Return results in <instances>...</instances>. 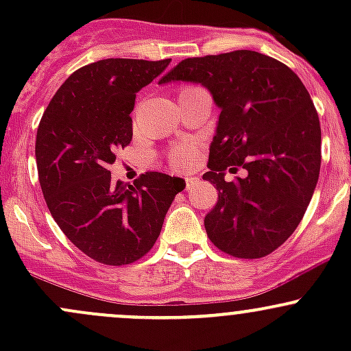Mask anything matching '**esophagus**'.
Segmentation results:
<instances>
[{"mask_svg": "<svg viewBox=\"0 0 351 351\" xmlns=\"http://www.w3.org/2000/svg\"><path fill=\"white\" fill-rule=\"evenodd\" d=\"M198 183V178H185V189L190 190Z\"/></svg>", "mask_w": 351, "mask_h": 351, "instance_id": "34e87169", "label": "esophagus"}]
</instances>
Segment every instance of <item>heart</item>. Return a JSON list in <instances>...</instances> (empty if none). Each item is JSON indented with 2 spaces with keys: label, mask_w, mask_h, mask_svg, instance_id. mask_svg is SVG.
I'll use <instances>...</instances> for the list:
<instances>
[{
  "label": "heart",
  "mask_w": 351,
  "mask_h": 351,
  "mask_svg": "<svg viewBox=\"0 0 351 351\" xmlns=\"http://www.w3.org/2000/svg\"><path fill=\"white\" fill-rule=\"evenodd\" d=\"M198 91H204V90L198 86H190V84H186V86L180 88L178 98L182 100V98L190 97V95L198 93ZM195 154H197L195 147L185 144V146L175 147V149L169 153V162H171V166L175 169H186L193 165V161H195Z\"/></svg>",
  "instance_id": "1"
}]
</instances>
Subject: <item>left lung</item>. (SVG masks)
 Returning <instances> with one entry per match:
<instances>
[{"mask_svg": "<svg viewBox=\"0 0 351 351\" xmlns=\"http://www.w3.org/2000/svg\"><path fill=\"white\" fill-rule=\"evenodd\" d=\"M193 81L221 108L204 180L219 200L208 239L234 258H263L302 221L321 168V125L309 91L284 62L254 51L190 58L159 80ZM247 169L228 182L225 171Z\"/></svg>", "mask_w": 351, "mask_h": 351, "instance_id": "left-lung-1", "label": "left lung"}]
</instances>
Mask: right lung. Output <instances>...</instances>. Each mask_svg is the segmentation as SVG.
Listing matches in <instances>:
<instances>
[{
	"instance_id": "1",
	"label": "right lung",
	"mask_w": 351,
	"mask_h": 351,
	"mask_svg": "<svg viewBox=\"0 0 351 351\" xmlns=\"http://www.w3.org/2000/svg\"><path fill=\"white\" fill-rule=\"evenodd\" d=\"M171 59H101L74 71L56 91L37 129L35 158L45 204L77 250L112 267L154 246L175 195L176 176L147 171L134 185L112 182L108 166L132 141L136 93Z\"/></svg>"
}]
</instances>
